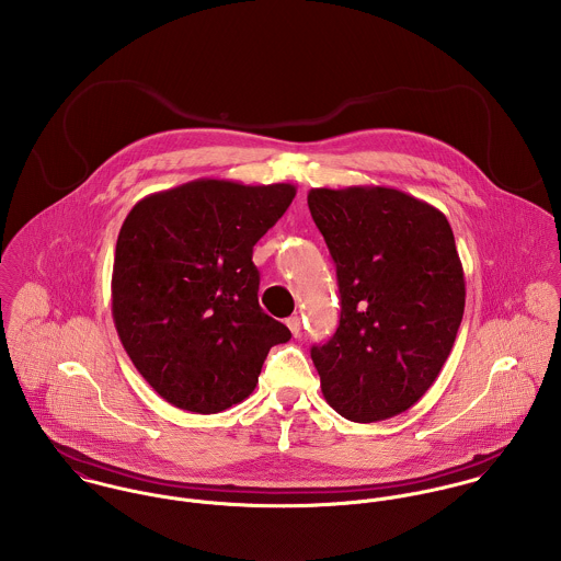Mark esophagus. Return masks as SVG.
Here are the masks:
<instances>
[{
  "label": "esophagus",
  "instance_id": "obj_1",
  "mask_svg": "<svg viewBox=\"0 0 561 561\" xmlns=\"http://www.w3.org/2000/svg\"><path fill=\"white\" fill-rule=\"evenodd\" d=\"M287 325H289L291 334H294V336H298V334H300V330H302V320H300L298 316H291V318L287 320Z\"/></svg>",
  "mask_w": 561,
  "mask_h": 561
}]
</instances>
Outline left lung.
Here are the masks:
<instances>
[{"label": "left lung", "mask_w": 561, "mask_h": 561, "mask_svg": "<svg viewBox=\"0 0 561 561\" xmlns=\"http://www.w3.org/2000/svg\"><path fill=\"white\" fill-rule=\"evenodd\" d=\"M309 209L336 265L341 320L311 347L321 393L374 423L421 400L465 316V270L436 207L393 187H316Z\"/></svg>", "instance_id": "1"}]
</instances>
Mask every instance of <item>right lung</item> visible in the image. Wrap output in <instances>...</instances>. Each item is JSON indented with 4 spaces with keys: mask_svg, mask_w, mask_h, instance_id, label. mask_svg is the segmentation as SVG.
Returning <instances> with one entry per match:
<instances>
[{
    "mask_svg": "<svg viewBox=\"0 0 561 561\" xmlns=\"http://www.w3.org/2000/svg\"><path fill=\"white\" fill-rule=\"evenodd\" d=\"M291 183L196 179L151 194L125 218L112 318L163 400L211 414L245 400L272 345L291 332L259 307L252 248L287 211Z\"/></svg>",
    "mask_w": 561,
    "mask_h": 561,
    "instance_id": "obj_1",
    "label": "right lung"
}]
</instances>
